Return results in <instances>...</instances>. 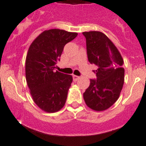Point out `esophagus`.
I'll list each match as a JSON object with an SVG mask.
<instances>
[{
  "instance_id": "obj_1",
  "label": "esophagus",
  "mask_w": 146,
  "mask_h": 146,
  "mask_svg": "<svg viewBox=\"0 0 146 146\" xmlns=\"http://www.w3.org/2000/svg\"><path fill=\"white\" fill-rule=\"evenodd\" d=\"M80 77L78 76H76V75H73V81H77L78 79H79Z\"/></svg>"
}]
</instances>
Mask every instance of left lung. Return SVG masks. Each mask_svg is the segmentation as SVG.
Returning a JSON list of instances; mask_svg holds the SVG:
<instances>
[{
	"label": "left lung",
	"instance_id": "left-lung-1",
	"mask_svg": "<svg viewBox=\"0 0 146 146\" xmlns=\"http://www.w3.org/2000/svg\"><path fill=\"white\" fill-rule=\"evenodd\" d=\"M86 38L87 54L96 79H90L84 94V102L94 111H102L112 106L118 100L124 84L125 70L121 54L112 41L101 32L82 33Z\"/></svg>",
	"mask_w": 146,
	"mask_h": 146
}]
</instances>
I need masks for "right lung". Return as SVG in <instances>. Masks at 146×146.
Instances as JSON below:
<instances>
[{
	"label": "right lung",
	"instance_id": "add662e5",
	"mask_svg": "<svg viewBox=\"0 0 146 146\" xmlns=\"http://www.w3.org/2000/svg\"><path fill=\"white\" fill-rule=\"evenodd\" d=\"M76 33L52 29L46 30L32 43L26 58V79L35 103L48 113L64 107L73 77L55 70L64 46Z\"/></svg>",
	"mask_w": 146,
	"mask_h": 146
}]
</instances>
